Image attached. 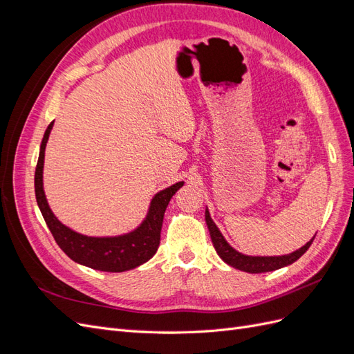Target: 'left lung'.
<instances>
[{"instance_id":"1","label":"left lung","mask_w":354,"mask_h":354,"mask_svg":"<svg viewBox=\"0 0 354 354\" xmlns=\"http://www.w3.org/2000/svg\"><path fill=\"white\" fill-rule=\"evenodd\" d=\"M205 220H207L208 229H209L212 245H214V248H216L217 254L221 257V260L224 263H227L229 266L234 267V269H239V270L248 272V273L273 272V270L281 269V267L292 264L310 248V245H312V242L315 239V236H313V239L307 242L304 246H301V248L297 250L295 252L288 254V255H281V257H248V255H243V254L238 252L236 250H233L232 246L226 242V239H224L223 234L220 233L218 227L216 226V223L211 220L208 209L205 211Z\"/></svg>"}]
</instances>
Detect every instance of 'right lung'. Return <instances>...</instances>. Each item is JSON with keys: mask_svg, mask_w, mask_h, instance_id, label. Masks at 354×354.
Wrapping results in <instances>:
<instances>
[{"mask_svg": "<svg viewBox=\"0 0 354 354\" xmlns=\"http://www.w3.org/2000/svg\"><path fill=\"white\" fill-rule=\"evenodd\" d=\"M51 128L53 122L47 127L44 138H42L41 143L39 158L35 169V196L42 217H44L53 238H55L62 251L75 263L91 267V269L95 270L112 273L134 269V267L151 260L159 246L160 229H162L164 212L168 207V202L176 192L185 185L183 181H178V183L155 195L146 220L134 232L116 238L84 236V234H80L71 230L69 227L63 226L55 217V214L51 212L47 203L44 189H42L44 152Z\"/></svg>", "mask_w": 354, "mask_h": 354, "instance_id": "add662e5", "label": "right lung"}]
</instances>
